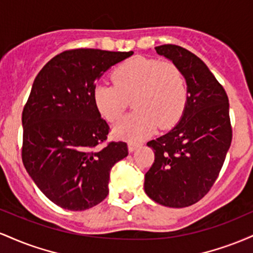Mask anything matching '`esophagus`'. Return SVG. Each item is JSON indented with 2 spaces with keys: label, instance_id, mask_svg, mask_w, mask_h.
Here are the masks:
<instances>
[{
  "label": "esophagus",
  "instance_id": "obj_1",
  "mask_svg": "<svg viewBox=\"0 0 253 253\" xmlns=\"http://www.w3.org/2000/svg\"><path fill=\"white\" fill-rule=\"evenodd\" d=\"M139 146H140V145L136 143H128V151L129 152H133V151H135Z\"/></svg>",
  "mask_w": 253,
  "mask_h": 253
}]
</instances>
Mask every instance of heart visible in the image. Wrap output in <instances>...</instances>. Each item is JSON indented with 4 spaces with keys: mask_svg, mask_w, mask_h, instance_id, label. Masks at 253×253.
Returning a JSON list of instances; mask_svg holds the SVG:
<instances>
[{
    "mask_svg": "<svg viewBox=\"0 0 253 253\" xmlns=\"http://www.w3.org/2000/svg\"><path fill=\"white\" fill-rule=\"evenodd\" d=\"M114 84L95 85L92 98L102 118L118 120L132 98V113L115 125L114 135L132 143L152 134L157 127L177 124L188 101L185 78L176 64L136 57L113 71Z\"/></svg>",
    "mask_w": 253,
    "mask_h": 253,
    "instance_id": "b5f03b06",
    "label": "heart"
}]
</instances>
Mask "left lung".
I'll list each match as a JSON object with an SVG mask.
<instances>
[{"mask_svg": "<svg viewBox=\"0 0 253 253\" xmlns=\"http://www.w3.org/2000/svg\"><path fill=\"white\" fill-rule=\"evenodd\" d=\"M156 51L176 64L187 82L188 101L178 124L151 140L155 162L144 189L165 207L183 208L202 199L215 183L232 141L225 89L199 57L177 45Z\"/></svg>", "mask_w": 253, "mask_h": 253, "instance_id": "left-lung-1", "label": "left lung"}]
</instances>
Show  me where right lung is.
<instances>
[{
  "mask_svg": "<svg viewBox=\"0 0 253 253\" xmlns=\"http://www.w3.org/2000/svg\"><path fill=\"white\" fill-rule=\"evenodd\" d=\"M129 52L77 48L40 70L22 112V162L42 194L69 211H85L108 195L110 169L128 155L107 140L109 126L92 98L96 81Z\"/></svg>",
  "mask_w": 253,
  "mask_h": 253,
  "instance_id": "add662e5",
  "label": "right lung"
}]
</instances>
